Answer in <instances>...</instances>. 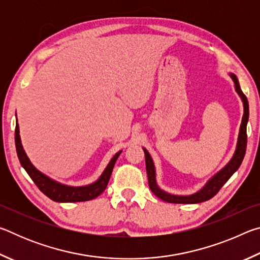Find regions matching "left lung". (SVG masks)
Instances as JSON below:
<instances>
[{
  "mask_svg": "<svg viewBox=\"0 0 260 260\" xmlns=\"http://www.w3.org/2000/svg\"><path fill=\"white\" fill-rule=\"evenodd\" d=\"M232 78L233 82H234V88L236 90L237 95L240 96V99L243 103V117H242V121L240 125V132L239 136H237V142L235 151L233 153L230 161L222 167L219 172L215 173L212 178H210L205 184L202 187L200 190L196 192L190 193V195H175V193H171L165 191L164 189H161L157 183L156 179V167L155 162L152 160V157L146 148H142L146 155V167H147V174H148V181L149 187H150L151 191L155 195L165 202L169 203H177V204H196L202 203V202L209 201L210 199L217 193L221 187L225 184L228 179H230L233 174H234L237 170H239L240 165L242 164L244 155H245V149H246V125H248L249 120V103L246 100L245 95L242 91L239 80L234 73H228Z\"/></svg>",
  "mask_w": 260,
  "mask_h": 260,
  "instance_id": "obj_1",
  "label": "left lung"
}]
</instances>
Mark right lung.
<instances>
[{
  "label": "right lung",
  "mask_w": 260,
  "mask_h": 260,
  "mask_svg": "<svg viewBox=\"0 0 260 260\" xmlns=\"http://www.w3.org/2000/svg\"><path fill=\"white\" fill-rule=\"evenodd\" d=\"M15 142L17 155H18L20 164L24 167L26 172H27L30 179L33 180L38 188L40 189L46 196L49 197L52 201L59 202V203L85 202L94 200L98 196H100L101 193L105 190V188H107L110 177H111L113 166L116 164L118 157H119V155L122 152V150H119L111 159H110L109 164L105 167L102 174L100 175L96 181L89 184H85V186H69V184L56 181V180L48 177L47 174L42 173L41 171H39L37 167L32 164V161L29 160V158L26 155L23 144H21L18 121L16 122Z\"/></svg>",
  "instance_id": "1"
}]
</instances>
